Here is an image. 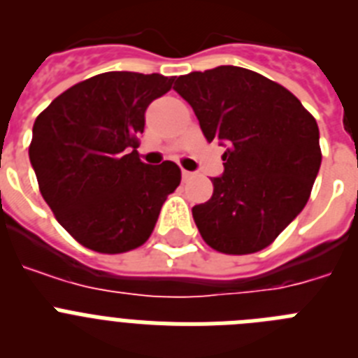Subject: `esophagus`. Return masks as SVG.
Masks as SVG:
<instances>
[{
	"label": "esophagus",
	"mask_w": 358,
	"mask_h": 358,
	"mask_svg": "<svg viewBox=\"0 0 358 358\" xmlns=\"http://www.w3.org/2000/svg\"><path fill=\"white\" fill-rule=\"evenodd\" d=\"M182 181H188V179H192V177H194V173L192 172H188V170H182Z\"/></svg>",
	"instance_id": "1"
}]
</instances>
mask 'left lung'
<instances>
[{
  "label": "left lung",
  "instance_id": "1",
  "mask_svg": "<svg viewBox=\"0 0 358 358\" xmlns=\"http://www.w3.org/2000/svg\"><path fill=\"white\" fill-rule=\"evenodd\" d=\"M173 90L206 140L226 147L213 195L192 208L199 233L218 252L262 251L308 201L321 166L317 122L283 85L238 66L188 73Z\"/></svg>",
  "mask_w": 358,
  "mask_h": 358
}]
</instances>
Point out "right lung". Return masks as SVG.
<instances>
[{
	"label": "right lung",
	"instance_id": "obj_1",
	"mask_svg": "<svg viewBox=\"0 0 358 358\" xmlns=\"http://www.w3.org/2000/svg\"><path fill=\"white\" fill-rule=\"evenodd\" d=\"M173 80L159 73H100L37 116L28 156L41 195L84 248L118 255L143 245L181 182L176 163L150 166L136 150L145 110Z\"/></svg>",
	"mask_w": 358,
	"mask_h": 358
}]
</instances>
